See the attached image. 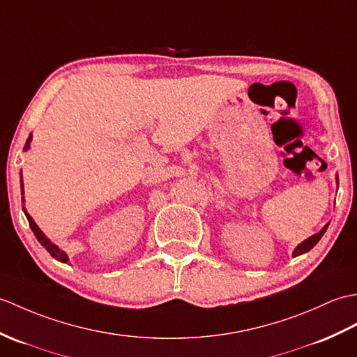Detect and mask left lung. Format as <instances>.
<instances>
[{"label":"left lung","instance_id":"8db88e82","mask_svg":"<svg viewBox=\"0 0 357 357\" xmlns=\"http://www.w3.org/2000/svg\"><path fill=\"white\" fill-rule=\"evenodd\" d=\"M336 184H339V179H337V175H336ZM330 223V222H328ZM328 223H326L324 227H322V229L319 231V233H317V234H313V236H310L309 238H305L304 242H301L300 245H298L295 250H294V252H292V255L294 257H298V255H301V254H305V252H309L312 248L317 245L319 240H321V237L324 236V233L327 231V228H328Z\"/></svg>","mask_w":357,"mask_h":357}]
</instances>
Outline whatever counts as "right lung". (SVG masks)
Returning <instances> with one entry per match:
<instances>
[{"label": "right lung", "mask_w": 357, "mask_h": 357, "mask_svg": "<svg viewBox=\"0 0 357 357\" xmlns=\"http://www.w3.org/2000/svg\"><path fill=\"white\" fill-rule=\"evenodd\" d=\"M31 138H33V135L30 134L29 135V138H27V141H26V146H24V151H29L30 149V143H31ZM22 173V172H21ZM21 195H22V202H24V181H22V175H21ZM22 211H24V214H26V218H27V220H29V225H30V228H31V231H33V234H35V237L38 238V242L43 245L45 250L52 254V257H54L56 260H59V261H62V263H66L68 261V255H66L62 250H59V246L57 245H54L52 240H50L43 231H40V228L36 225L35 223V220L31 219V216L30 214L27 213V210H26V206H22Z\"/></svg>", "instance_id": "obj_1"}]
</instances>
